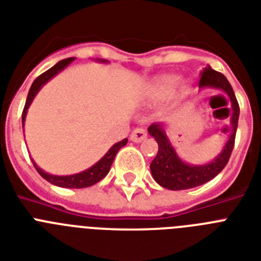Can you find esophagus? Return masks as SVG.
<instances>
[{"label":"esophagus","instance_id":"34e87169","mask_svg":"<svg viewBox=\"0 0 261 261\" xmlns=\"http://www.w3.org/2000/svg\"><path fill=\"white\" fill-rule=\"evenodd\" d=\"M145 139H146V132L143 128L135 129V130L132 132V135H130V140H132L133 143H141V141Z\"/></svg>","mask_w":261,"mask_h":261}]
</instances>
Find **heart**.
Masks as SVG:
<instances>
[{
  "label": "heart",
  "mask_w": 261,
  "mask_h": 261,
  "mask_svg": "<svg viewBox=\"0 0 261 261\" xmlns=\"http://www.w3.org/2000/svg\"><path fill=\"white\" fill-rule=\"evenodd\" d=\"M177 81V77L173 76V74H164V76L156 77L154 80H152L150 83H148L145 85L143 90V100L148 101V102H156V101H160L163 98L171 93V90L173 89L174 84ZM189 89V84L187 81H181L178 83L177 89L173 92V97H182Z\"/></svg>",
  "instance_id": "1"
}]
</instances>
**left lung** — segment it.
Segmentation results:
<instances>
[{"mask_svg": "<svg viewBox=\"0 0 261 261\" xmlns=\"http://www.w3.org/2000/svg\"><path fill=\"white\" fill-rule=\"evenodd\" d=\"M200 90L203 89H217L227 94L231 101V116H229V137L223 149L212 161L205 164H189L185 163L181 157L178 156L171 140L167 136V124L154 122L148 128L149 133L156 143L159 144V152L153 161L150 163V172L156 180L157 184L171 191H182V189L196 188L203 185L216 177L227 165L232 149L234 145V136L238 130V121L240 109H239L238 100L233 93L231 84L225 79L224 74L213 70L210 65L203 69L200 73Z\"/></svg>", "mask_w": 261, "mask_h": 261, "instance_id": "8db88e82", "label": "left lung"}]
</instances>
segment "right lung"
I'll return each mask as SVG.
<instances>
[{"label":"right lung","mask_w":261,"mask_h":261,"mask_svg":"<svg viewBox=\"0 0 261 261\" xmlns=\"http://www.w3.org/2000/svg\"><path fill=\"white\" fill-rule=\"evenodd\" d=\"M74 61V57L66 58V60H61L60 62H57L55 66H51L49 70H46L45 73H42L41 76H38L37 79L34 80L33 84H32V87L29 89V93H28V98L27 102H25V108H23L22 112V126L25 125V120H27V115H28V109H29L30 104L33 102L34 97L37 96V93L40 92V89L44 87L45 84L50 81L51 79L55 76H57L58 73L64 70L66 66L70 64V62ZM97 62H102V64H108V60H102V58H97ZM128 143V139H124L121 141H118L116 143L115 145L111 146V149L108 150L107 153L104 156L101 157L100 160L97 161L96 164L92 165L90 168L85 169V171L80 172V173H74V174H68V176H57V174H50L48 172L42 171L40 167H38L34 160L32 159V163H33L34 168L37 169L38 173L42 176V177L49 181L50 184L57 185V187H61V188H87V187H90V185L96 184L100 180L105 177L111 169V165L115 160L116 154L120 150V148H122L124 145H126Z\"/></svg>","instance_id":"1"}]
</instances>
